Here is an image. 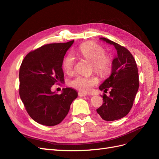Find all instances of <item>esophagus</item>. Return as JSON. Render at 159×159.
<instances>
[{
	"label": "esophagus",
	"instance_id": "esophagus-1",
	"mask_svg": "<svg viewBox=\"0 0 159 159\" xmlns=\"http://www.w3.org/2000/svg\"><path fill=\"white\" fill-rule=\"evenodd\" d=\"M78 95H79V97H84V96L87 95L86 93H82V92H79Z\"/></svg>",
	"mask_w": 159,
	"mask_h": 159
}]
</instances>
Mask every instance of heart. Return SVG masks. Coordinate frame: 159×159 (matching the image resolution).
<instances>
[{"label": "heart", "mask_w": 159, "mask_h": 159, "mask_svg": "<svg viewBox=\"0 0 159 159\" xmlns=\"http://www.w3.org/2000/svg\"><path fill=\"white\" fill-rule=\"evenodd\" d=\"M77 54L84 57L93 62L94 70L102 76L107 75L111 72L113 60L110 57L106 56L105 49L97 43L87 42L81 44L76 50ZM75 58L71 53L64 57L62 67L67 74H72L74 71ZM99 80L95 76H84L78 75L69 83L70 86L76 90L83 93H88L92 88L97 84Z\"/></svg>", "instance_id": "1"}]
</instances>
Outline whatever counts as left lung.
Returning a JSON list of instances; mask_svg holds the SVG:
<instances>
[{"label": "left lung", "mask_w": 159, "mask_h": 159, "mask_svg": "<svg viewBox=\"0 0 159 159\" xmlns=\"http://www.w3.org/2000/svg\"><path fill=\"white\" fill-rule=\"evenodd\" d=\"M100 39L114 46L117 55L113 60L110 76L99 87L105 93L109 89L110 95H103V103L97 112L105 121H114L125 117L132 107L139 88L138 70L128 49L107 38Z\"/></svg>", "instance_id": "8db88e82"}]
</instances>
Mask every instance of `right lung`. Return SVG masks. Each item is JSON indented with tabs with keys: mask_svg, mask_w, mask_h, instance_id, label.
<instances>
[{
	"mask_svg": "<svg viewBox=\"0 0 159 159\" xmlns=\"http://www.w3.org/2000/svg\"><path fill=\"white\" fill-rule=\"evenodd\" d=\"M73 42L44 45L28 53L20 66L19 95L28 114L38 124H60L78 96L71 88L63 89L60 95L51 91L52 85L64 81L62 62Z\"/></svg>",
	"mask_w": 159,
	"mask_h": 159,
	"instance_id": "1",
	"label": "right lung"
}]
</instances>
